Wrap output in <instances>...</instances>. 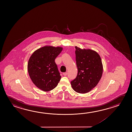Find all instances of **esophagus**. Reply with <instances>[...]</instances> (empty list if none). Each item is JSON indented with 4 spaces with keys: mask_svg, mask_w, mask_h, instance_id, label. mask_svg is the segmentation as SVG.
Returning <instances> with one entry per match:
<instances>
[{
    "mask_svg": "<svg viewBox=\"0 0 132 132\" xmlns=\"http://www.w3.org/2000/svg\"><path fill=\"white\" fill-rule=\"evenodd\" d=\"M67 72H64V73H63V76H67Z\"/></svg>",
    "mask_w": 132,
    "mask_h": 132,
    "instance_id": "34e87169",
    "label": "esophagus"
}]
</instances>
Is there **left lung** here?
I'll list each match as a JSON object with an SVG mask.
<instances>
[{
	"mask_svg": "<svg viewBox=\"0 0 132 132\" xmlns=\"http://www.w3.org/2000/svg\"><path fill=\"white\" fill-rule=\"evenodd\" d=\"M75 48L78 73L71 84L76 92L87 93L97 85L101 78L103 70L101 59L94 51Z\"/></svg>",
	"mask_w": 132,
	"mask_h": 132,
	"instance_id": "8db88e82",
	"label": "left lung"
}]
</instances>
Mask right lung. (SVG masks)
Here are the masks:
<instances>
[{"mask_svg":"<svg viewBox=\"0 0 132 132\" xmlns=\"http://www.w3.org/2000/svg\"><path fill=\"white\" fill-rule=\"evenodd\" d=\"M63 50L61 47L45 46L36 50L28 60V70L33 83L42 91H51L61 76L55 59Z\"/></svg>","mask_w":132,"mask_h":132,"instance_id":"add662e5","label":"right lung"}]
</instances>
